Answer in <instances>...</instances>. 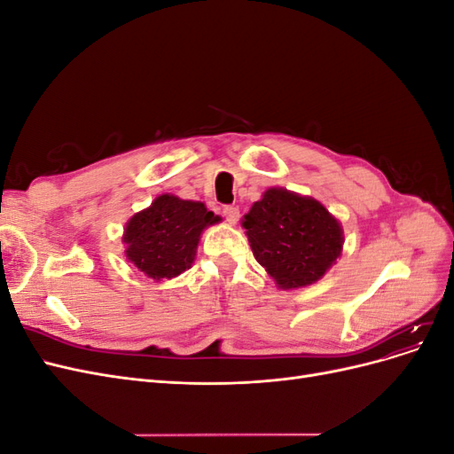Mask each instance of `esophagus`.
Returning <instances> with one entry per match:
<instances>
[{
  "label": "esophagus",
  "mask_w": 454,
  "mask_h": 454,
  "mask_svg": "<svg viewBox=\"0 0 454 454\" xmlns=\"http://www.w3.org/2000/svg\"><path fill=\"white\" fill-rule=\"evenodd\" d=\"M223 217L227 219L231 225H235L239 222V217H240V210L237 208V206H225V208H223Z\"/></svg>",
  "instance_id": "obj_1"
}]
</instances>
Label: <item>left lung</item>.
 <instances>
[{
	"mask_svg": "<svg viewBox=\"0 0 454 454\" xmlns=\"http://www.w3.org/2000/svg\"><path fill=\"white\" fill-rule=\"evenodd\" d=\"M257 263L280 290L318 282L340 257L345 235L325 206L284 187H269L242 217Z\"/></svg>",
	"mask_w": 454,
	"mask_h": 454,
	"instance_id": "obj_1",
	"label": "left lung"
}]
</instances>
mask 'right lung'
Wrapping results in <instances>:
<instances>
[{
	"mask_svg": "<svg viewBox=\"0 0 454 454\" xmlns=\"http://www.w3.org/2000/svg\"><path fill=\"white\" fill-rule=\"evenodd\" d=\"M219 222L204 202L162 193L127 222L122 254L147 278L172 280L193 265L204 229Z\"/></svg>",
	"mask_w": 454,
	"mask_h": 454,
	"instance_id": "add662e5",
	"label": "right lung"
}]
</instances>
